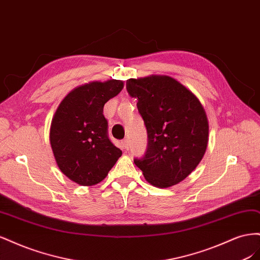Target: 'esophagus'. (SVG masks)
Instances as JSON below:
<instances>
[{
	"mask_svg": "<svg viewBox=\"0 0 260 260\" xmlns=\"http://www.w3.org/2000/svg\"><path fill=\"white\" fill-rule=\"evenodd\" d=\"M121 147L123 149H129V141L128 139H124L121 141Z\"/></svg>",
	"mask_w": 260,
	"mask_h": 260,
	"instance_id": "obj_1",
	"label": "esophagus"
}]
</instances>
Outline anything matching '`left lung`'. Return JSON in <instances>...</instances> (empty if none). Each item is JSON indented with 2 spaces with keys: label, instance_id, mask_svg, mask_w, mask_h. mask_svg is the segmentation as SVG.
Listing matches in <instances>:
<instances>
[{
  "label": "left lung",
  "instance_id": "8db88e82",
  "mask_svg": "<svg viewBox=\"0 0 260 260\" xmlns=\"http://www.w3.org/2000/svg\"><path fill=\"white\" fill-rule=\"evenodd\" d=\"M147 130V149L135 164L156 187H169L198 167L208 143V120L200 100L174 78L152 75L127 80Z\"/></svg>",
  "mask_w": 260,
  "mask_h": 260
}]
</instances>
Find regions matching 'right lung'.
I'll use <instances>...</instances> for the list:
<instances>
[{"label":"right lung","instance_id":"add662e5","mask_svg":"<svg viewBox=\"0 0 260 260\" xmlns=\"http://www.w3.org/2000/svg\"><path fill=\"white\" fill-rule=\"evenodd\" d=\"M123 88L121 80L93 81L78 86L61 101L51 123L50 142L60 171L90 186L108 175L122 152L107 135L103 108Z\"/></svg>","mask_w":260,"mask_h":260}]
</instances>
